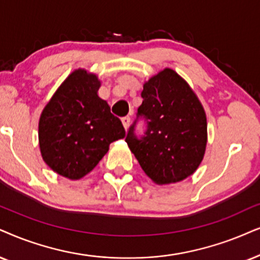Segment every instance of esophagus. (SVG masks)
<instances>
[{
    "mask_svg": "<svg viewBox=\"0 0 260 260\" xmlns=\"http://www.w3.org/2000/svg\"><path fill=\"white\" fill-rule=\"evenodd\" d=\"M121 121H122V124L124 127V129H127L128 126H129V122H131V117L129 116H124L121 119Z\"/></svg>",
    "mask_w": 260,
    "mask_h": 260,
    "instance_id": "esophagus-1",
    "label": "esophagus"
}]
</instances>
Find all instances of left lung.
I'll return each instance as SVG.
<instances>
[{"label": "left lung", "instance_id": "8db88e82", "mask_svg": "<svg viewBox=\"0 0 260 260\" xmlns=\"http://www.w3.org/2000/svg\"><path fill=\"white\" fill-rule=\"evenodd\" d=\"M143 103L128 129L126 143L157 185L182 181L202 163L208 141L206 115L198 97L176 72L166 68L144 84ZM147 121L144 136L137 120Z\"/></svg>", "mask_w": 260, "mask_h": 260}]
</instances>
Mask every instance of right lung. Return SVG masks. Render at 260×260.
<instances>
[{"label":"right lung","mask_w":260,"mask_h":260,"mask_svg":"<svg viewBox=\"0 0 260 260\" xmlns=\"http://www.w3.org/2000/svg\"><path fill=\"white\" fill-rule=\"evenodd\" d=\"M96 74L77 70L62 83L45 106L38 126L44 162L71 180L91 172L113 141L126 136L119 117L98 97Z\"/></svg>","instance_id":"add662e5"}]
</instances>
